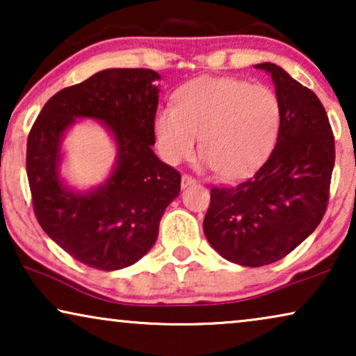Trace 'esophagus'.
<instances>
[{"mask_svg":"<svg viewBox=\"0 0 356 356\" xmlns=\"http://www.w3.org/2000/svg\"><path fill=\"white\" fill-rule=\"evenodd\" d=\"M194 183H196V179H194L193 177H189V175H183V177H181V186L183 188L191 186V184H194Z\"/></svg>","mask_w":356,"mask_h":356,"instance_id":"34e87169","label":"esophagus"}]
</instances>
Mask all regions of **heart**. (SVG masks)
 Segmentation results:
<instances>
[{"instance_id":"obj_1","label":"heart","mask_w":356,"mask_h":356,"mask_svg":"<svg viewBox=\"0 0 356 356\" xmlns=\"http://www.w3.org/2000/svg\"><path fill=\"white\" fill-rule=\"evenodd\" d=\"M282 121L275 92L235 77H199L175 94L154 120L155 143L168 163L194 154L201 136L202 162L222 178L248 177L274 149Z\"/></svg>"}]
</instances>
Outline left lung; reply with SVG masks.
Segmentation results:
<instances>
[{"mask_svg": "<svg viewBox=\"0 0 356 356\" xmlns=\"http://www.w3.org/2000/svg\"><path fill=\"white\" fill-rule=\"evenodd\" d=\"M254 67L269 72L280 102L275 147L254 177L212 188L204 218L213 250L245 267L280 261L316 230L335 162L332 128L318 95L274 63Z\"/></svg>", "mask_w": 356, "mask_h": 356, "instance_id": "1", "label": "left lung"}]
</instances>
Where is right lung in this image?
I'll list each match as a JSON object with an SVG mask.
<instances>
[{
    "instance_id": "add662e5",
    "label": "right lung",
    "mask_w": 356,
    "mask_h": 356,
    "mask_svg": "<svg viewBox=\"0 0 356 356\" xmlns=\"http://www.w3.org/2000/svg\"><path fill=\"white\" fill-rule=\"evenodd\" d=\"M160 76L152 70H105L51 97L27 139V178L43 232L82 264L118 270L138 262L159 236L181 175L154 154ZM77 118L107 126L117 144L111 177L90 192L64 186L62 136Z\"/></svg>"
}]
</instances>
